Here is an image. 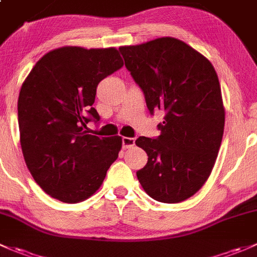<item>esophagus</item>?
<instances>
[{"mask_svg":"<svg viewBox=\"0 0 257 257\" xmlns=\"http://www.w3.org/2000/svg\"><path fill=\"white\" fill-rule=\"evenodd\" d=\"M134 146H135V139H132V137H122L123 148H131Z\"/></svg>","mask_w":257,"mask_h":257,"instance_id":"1","label":"esophagus"}]
</instances>
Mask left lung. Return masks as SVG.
Masks as SVG:
<instances>
[{"instance_id": "left-lung-1", "label": "left lung", "mask_w": 257, "mask_h": 257, "mask_svg": "<svg viewBox=\"0 0 257 257\" xmlns=\"http://www.w3.org/2000/svg\"><path fill=\"white\" fill-rule=\"evenodd\" d=\"M118 50L148 111L166 113L157 139L136 140L148 156L137 178L157 202H183L207 182L221 145L225 110L216 71L204 55L172 37Z\"/></svg>"}]
</instances>
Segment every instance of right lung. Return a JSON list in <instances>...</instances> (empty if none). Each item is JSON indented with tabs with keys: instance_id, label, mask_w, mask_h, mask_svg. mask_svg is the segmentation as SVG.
Wrapping results in <instances>:
<instances>
[{
	"instance_id": "right-lung-1",
	"label": "right lung",
	"mask_w": 257,
	"mask_h": 257,
	"mask_svg": "<svg viewBox=\"0 0 257 257\" xmlns=\"http://www.w3.org/2000/svg\"><path fill=\"white\" fill-rule=\"evenodd\" d=\"M122 65L116 48L62 47L43 55L22 84L21 147L32 177L50 197L88 199L118 157L122 139L90 135L86 123L100 120L92 107L97 84Z\"/></svg>"
}]
</instances>
